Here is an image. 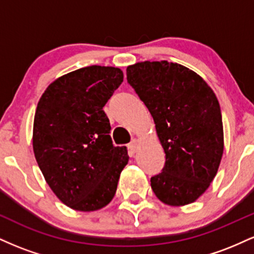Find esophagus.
I'll return each instance as SVG.
<instances>
[{
	"label": "esophagus",
	"mask_w": 254,
	"mask_h": 254,
	"mask_svg": "<svg viewBox=\"0 0 254 254\" xmlns=\"http://www.w3.org/2000/svg\"><path fill=\"white\" fill-rule=\"evenodd\" d=\"M129 149L132 151V153L137 151V149H138V139H136V138L131 139V142L129 143Z\"/></svg>",
	"instance_id": "34e87169"
}]
</instances>
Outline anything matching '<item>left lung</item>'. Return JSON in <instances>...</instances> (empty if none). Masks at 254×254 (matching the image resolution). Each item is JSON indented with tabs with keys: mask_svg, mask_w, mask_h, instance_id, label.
<instances>
[{
	"mask_svg": "<svg viewBox=\"0 0 254 254\" xmlns=\"http://www.w3.org/2000/svg\"><path fill=\"white\" fill-rule=\"evenodd\" d=\"M127 83L151 113L166 154L161 173L150 178L161 202L179 206L205 192L223 154L218 100L199 75L167 61L127 66Z\"/></svg>",
	"mask_w": 254,
	"mask_h": 254,
	"instance_id": "8db88e82",
	"label": "left lung"
}]
</instances>
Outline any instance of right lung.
<instances>
[{"label": "right lung", "mask_w": 254, "mask_h": 254, "mask_svg": "<svg viewBox=\"0 0 254 254\" xmlns=\"http://www.w3.org/2000/svg\"><path fill=\"white\" fill-rule=\"evenodd\" d=\"M123 82V71L90 65L63 75L38 103L33 151L46 183L78 211L104 208L115 197L127 147H115L103 107Z\"/></svg>", "instance_id": "add662e5"}]
</instances>
